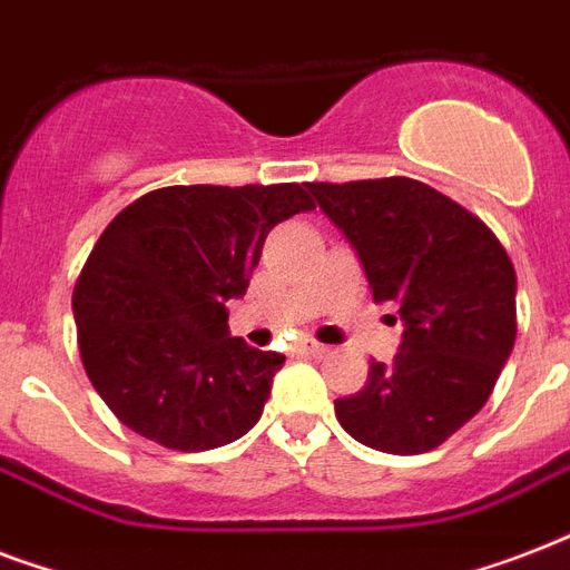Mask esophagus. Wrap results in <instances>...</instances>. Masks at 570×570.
I'll return each mask as SVG.
<instances>
[{
	"label": "esophagus",
	"instance_id": "esophagus-1",
	"mask_svg": "<svg viewBox=\"0 0 570 570\" xmlns=\"http://www.w3.org/2000/svg\"><path fill=\"white\" fill-rule=\"evenodd\" d=\"M298 352H302V355H316V357H325L331 352L328 346H322V343H316V340H298Z\"/></svg>",
	"mask_w": 570,
	"mask_h": 570
}]
</instances>
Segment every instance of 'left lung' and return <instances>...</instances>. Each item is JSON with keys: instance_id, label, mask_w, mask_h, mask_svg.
<instances>
[{"instance_id": "obj_1", "label": "left lung", "mask_w": 570, "mask_h": 570, "mask_svg": "<svg viewBox=\"0 0 570 570\" xmlns=\"http://www.w3.org/2000/svg\"><path fill=\"white\" fill-rule=\"evenodd\" d=\"M307 189L357 250L375 302L405 322L393 364L373 361L364 390L334 402L340 425L393 455L441 446L482 411L512 355V259L476 215L411 177Z\"/></svg>"}]
</instances>
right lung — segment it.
<instances>
[{
	"instance_id": "right-lung-1",
	"label": "right lung",
	"mask_w": 570,
	"mask_h": 570,
	"mask_svg": "<svg viewBox=\"0 0 570 570\" xmlns=\"http://www.w3.org/2000/svg\"><path fill=\"white\" fill-rule=\"evenodd\" d=\"M313 206L298 183L168 186L111 218L73 316L85 373L120 423L180 452L257 425L286 357L230 337L227 302L248 289L268 230Z\"/></svg>"
}]
</instances>
